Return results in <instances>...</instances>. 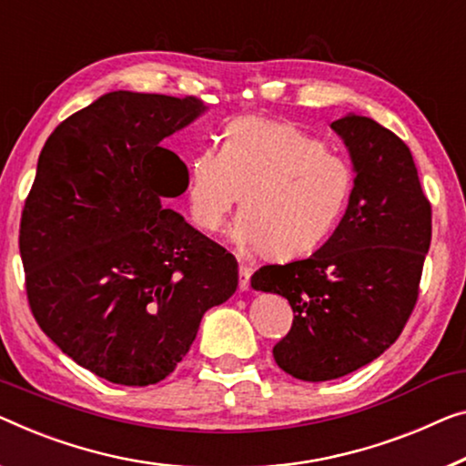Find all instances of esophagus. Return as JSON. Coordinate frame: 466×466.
Here are the masks:
<instances>
[{"label": "esophagus", "mask_w": 466, "mask_h": 466, "mask_svg": "<svg viewBox=\"0 0 466 466\" xmlns=\"http://www.w3.org/2000/svg\"><path fill=\"white\" fill-rule=\"evenodd\" d=\"M238 287L240 290H248V287H251V268L242 266V263L238 269Z\"/></svg>", "instance_id": "esophagus-1"}]
</instances>
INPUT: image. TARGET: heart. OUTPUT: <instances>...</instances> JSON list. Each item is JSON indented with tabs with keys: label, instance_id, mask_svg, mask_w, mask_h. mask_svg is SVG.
Instances as JSON below:
<instances>
[{
	"label": "heart",
	"instance_id": "b5f03b06",
	"mask_svg": "<svg viewBox=\"0 0 466 466\" xmlns=\"http://www.w3.org/2000/svg\"><path fill=\"white\" fill-rule=\"evenodd\" d=\"M353 192L351 165L290 123L245 116L221 131L219 152L188 161L186 203L192 224L219 232L243 194L234 245L274 259L308 255L329 240Z\"/></svg>",
	"mask_w": 466,
	"mask_h": 466
}]
</instances>
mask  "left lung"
Returning <instances> with one entry per match:
<instances>
[{"label": "left lung", "instance_id": "8db88e82", "mask_svg": "<svg viewBox=\"0 0 466 466\" xmlns=\"http://www.w3.org/2000/svg\"><path fill=\"white\" fill-rule=\"evenodd\" d=\"M330 129L356 173L343 219L308 259L251 276L255 290L293 308V329L274 345V360L309 383L345 377L393 345L414 309L431 245V205L410 148L356 113Z\"/></svg>", "mask_w": 466, "mask_h": 466}]
</instances>
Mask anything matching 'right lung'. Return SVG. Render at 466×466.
<instances>
[{"label":"right lung","mask_w":466,"mask_h":466,"mask_svg":"<svg viewBox=\"0 0 466 466\" xmlns=\"http://www.w3.org/2000/svg\"><path fill=\"white\" fill-rule=\"evenodd\" d=\"M205 113L197 98L119 89L62 121L39 155L20 221L33 316L110 383L169 377L205 311L238 287L234 255L165 207L188 167L161 142Z\"/></svg>","instance_id":"obj_1"}]
</instances>
